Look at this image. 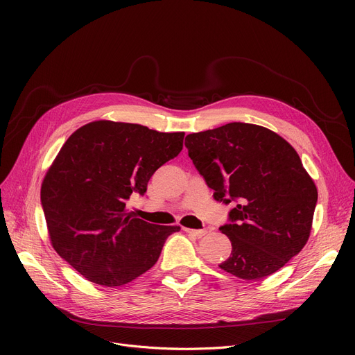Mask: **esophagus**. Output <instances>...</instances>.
I'll return each instance as SVG.
<instances>
[{"mask_svg":"<svg viewBox=\"0 0 355 355\" xmlns=\"http://www.w3.org/2000/svg\"><path fill=\"white\" fill-rule=\"evenodd\" d=\"M184 232L185 233H190V234H193V236H196V237H202V236H206V233H207V230H196V229H184Z\"/></svg>","mask_w":355,"mask_h":355,"instance_id":"34e87169","label":"esophagus"}]
</instances>
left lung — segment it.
<instances>
[{"instance_id":"left-lung-1","label":"left lung","mask_w":355,"mask_h":355,"mask_svg":"<svg viewBox=\"0 0 355 355\" xmlns=\"http://www.w3.org/2000/svg\"><path fill=\"white\" fill-rule=\"evenodd\" d=\"M185 146L213 197L234 202L220 227L232 241L223 270L257 281L302 250L318 191L289 142L268 128L232 122L187 135Z\"/></svg>"}]
</instances>
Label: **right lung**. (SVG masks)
I'll list each match as a JSON object with an SVG mask.
<instances>
[{
    "mask_svg": "<svg viewBox=\"0 0 355 355\" xmlns=\"http://www.w3.org/2000/svg\"><path fill=\"white\" fill-rule=\"evenodd\" d=\"M184 132L95 121L73 132L42 184L53 249L89 282L121 286L151 269L180 226H157L126 213L130 194L182 149Z\"/></svg>",
    "mask_w": 355,
    "mask_h": 355,
    "instance_id": "add662e5",
    "label": "right lung"
}]
</instances>
